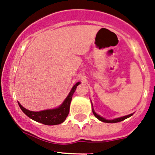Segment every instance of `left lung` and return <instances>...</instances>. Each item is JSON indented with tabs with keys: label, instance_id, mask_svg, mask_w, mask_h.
Segmentation results:
<instances>
[{
	"label": "left lung",
	"instance_id": "left-lung-1",
	"mask_svg": "<svg viewBox=\"0 0 155 155\" xmlns=\"http://www.w3.org/2000/svg\"><path fill=\"white\" fill-rule=\"evenodd\" d=\"M91 105H92V111H93V114H94V115L97 117V119H98L99 120H100V121L103 122V123H119V122H121L123 121V120H125V119L128 118V117H131L134 114H128V115H126V116H124V117H119V118H115V119H113V120H106L105 118H104V117H101L100 115L97 114V113L95 112V110H94V107H93V104H92V102H91Z\"/></svg>",
	"mask_w": 155,
	"mask_h": 155
}]
</instances>
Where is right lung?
<instances>
[{"mask_svg": "<svg viewBox=\"0 0 155 155\" xmlns=\"http://www.w3.org/2000/svg\"><path fill=\"white\" fill-rule=\"evenodd\" d=\"M80 83V82H79L73 86L72 89L70 91L68 97L65 98L64 102L56 108L48 109V110H41V111H32V110H27L25 107H23L18 102V103L19 107H21L22 111L27 117H29L30 119L35 120V121L47 125L61 124L66 120L67 117L69 114L70 105H71V102L72 100L73 93L75 92L76 87Z\"/></svg>", "mask_w": 155, "mask_h": 155, "instance_id": "1", "label": "right lung"}]
</instances>
